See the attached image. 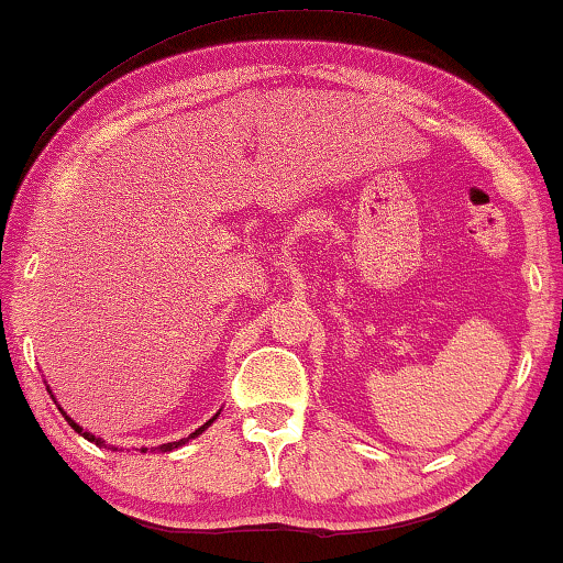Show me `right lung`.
Instances as JSON below:
<instances>
[{
  "label": "right lung",
  "instance_id": "obj_1",
  "mask_svg": "<svg viewBox=\"0 0 563 563\" xmlns=\"http://www.w3.org/2000/svg\"><path fill=\"white\" fill-rule=\"evenodd\" d=\"M48 391H51V387H48ZM51 397H53V391H51ZM53 402H56V397H53ZM56 405H58V402H56ZM58 410H60V415H64V418H66V422H68V426H71V428H74V430H76V433H79V435H84V438H87V441H89V443H95V445H99V449H112V451H122V449H118V445H110V443H104V441H102V438H97L95 433H89V430H84V428L79 426V422H74L71 418H68V415L64 412V407H60V405H58ZM218 415H220V412H214V415H212V418L205 422V426H199V428L195 430V433H189L187 438H181V441H174V443H161V445H153V449H151V451L166 453V451L181 449V445H184V443H189V441H191V438L202 435V433H205V430H207V428H210L214 420H218ZM137 451H141V453H145V451H148V449H137Z\"/></svg>",
  "mask_w": 563,
  "mask_h": 563
}]
</instances>
